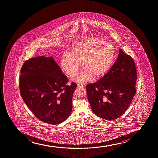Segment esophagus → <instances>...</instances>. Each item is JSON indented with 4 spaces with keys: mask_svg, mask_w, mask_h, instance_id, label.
Wrapping results in <instances>:
<instances>
[{
    "mask_svg": "<svg viewBox=\"0 0 158 158\" xmlns=\"http://www.w3.org/2000/svg\"><path fill=\"white\" fill-rule=\"evenodd\" d=\"M77 87L80 88H85V83H79L77 85Z\"/></svg>",
    "mask_w": 158,
    "mask_h": 158,
    "instance_id": "1",
    "label": "esophagus"
}]
</instances>
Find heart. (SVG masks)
<instances>
[{
  "label": "heart",
  "instance_id": "heart-1",
  "mask_svg": "<svg viewBox=\"0 0 158 158\" xmlns=\"http://www.w3.org/2000/svg\"><path fill=\"white\" fill-rule=\"evenodd\" d=\"M114 56L111 44L99 38L92 37L73 44L70 53L62 56L60 64L62 70L73 77L81 67L82 62L83 68L73 80L84 82L92 77L98 78L105 75L111 67Z\"/></svg>",
  "mask_w": 158,
  "mask_h": 158
}]
</instances>
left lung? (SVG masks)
Instances as JSON below:
<instances>
[{
    "label": "left lung",
    "instance_id": "1",
    "mask_svg": "<svg viewBox=\"0 0 158 158\" xmlns=\"http://www.w3.org/2000/svg\"><path fill=\"white\" fill-rule=\"evenodd\" d=\"M137 70L132 58L119 49L117 61L100 80L86 85L92 111L106 120L124 114L136 93Z\"/></svg>",
    "mask_w": 158,
    "mask_h": 158
}]
</instances>
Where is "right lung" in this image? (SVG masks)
Here are the masks:
<instances>
[{
	"instance_id": "add662e5",
	"label": "right lung",
	"mask_w": 158,
	"mask_h": 158,
	"mask_svg": "<svg viewBox=\"0 0 158 158\" xmlns=\"http://www.w3.org/2000/svg\"><path fill=\"white\" fill-rule=\"evenodd\" d=\"M19 88L23 101L40 120L59 124L67 119L73 108L77 85H67V77L52 57L39 56L23 64Z\"/></svg>"
}]
</instances>
